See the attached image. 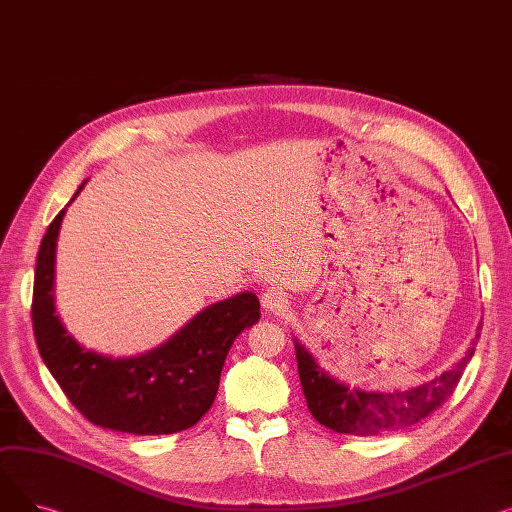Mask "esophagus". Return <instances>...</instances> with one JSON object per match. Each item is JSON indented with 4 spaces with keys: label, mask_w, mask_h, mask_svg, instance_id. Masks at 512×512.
Listing matches in <instances>:
<instances>
[{
    "label": "esophagus",
    "mask_w": 512,
    "mask_h": 512,
    "mask_svg": "<svg viewBox=\"0 0 512 512\" xmlns=\"http://www.w3.org/2000/svg\"><path fill=\"white\" fill-rule=\"evenodd\" d=\"M286 305V297L284 292L278 290V288H270L265 290L261 294V307L267 311V313H276V311H282Z\"/></svg>",
    "instance_id": "esophagus-1"
}]
</instances>
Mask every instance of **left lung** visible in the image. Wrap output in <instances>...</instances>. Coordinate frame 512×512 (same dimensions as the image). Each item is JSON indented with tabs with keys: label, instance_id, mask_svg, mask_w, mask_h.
Returning a JSON list of instances; mask_svg holds the SVG:
<instances>
[{
	"label": "left lung",
	"instance_id": "left-lung-1",
	"mask_svg": "<svg viewBox=\"0 0 512 512\" xmlns=\"http://www.w3.org/2000/svg\"><path fill=\"white\" fill-rule=\"evenodd\" d=\"M473 351L452 371H444L440 378L423 386L382 394L348 388L319 369L307 348L297 342V363L307 407L315 421L338 434L351 436H378L384 432L413 425L434 413L459 384L461 375Z\"/></svg>",
	"mask_w": 512,
	"mask_h": 512
}]
</instances>
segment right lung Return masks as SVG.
Listing matches in <instances>:
<instances>
[{
    "label": "right lung",
    "instance_id": "add662e5",
    "mask_svg": "<svg viewBox=\"0 0 512 512\" xmlns=\"http://www.w3.org/2000/svg\"><path fill=\"white\" fill-rule=\"evenodd\" d=\"M64 213L53 218L41 240L31 305L37 348L49 373L83 417L103 429L164 436L193 427L213 405L234 338L259 321L255 292L207 307L147 355L110 359L87 351L64 330L53 307V263Z\"/></svg>",
    "mask_w": 512,
    "mask_h": 512
}]
</instances>
